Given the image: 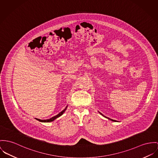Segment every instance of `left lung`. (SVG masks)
Masks as SVG:
<instances>
[{
  "instance_id": "8db88e82",
  "label": "left lung",
  "mask_w": 158,
  "mask_h": 158,
  "mask_svg": "<svg viewBox=\"0 0 158 158\" xmlns=\"http://www.w3.org/2000/svg\"><path fill=\"white\" fill-rule=\"evenodd\" d=\"M99 113H100V114H101L102 115H103V117H105V116H104V115H103V114H102V113H100V112H99ZM106 118H107V117H106ZM108 118L109 120H111V121H112V122H117L116 120H112V119H110V118Z\"/></svg>"
}]
</instances>
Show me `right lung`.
Returning <instances> with one entry per match:
<instances>
[{
    "instance_id": "add662e5",
    "label": "right lung",
    "mask_w": 158,
    "mask_h": 158,
    "mask_svg": "<svg viewBox=\"0 0 158 158\" xmlns=\"http://www.w3.org/2000/svg\"><path fill=\"white\" fill-rule=\"evenodd\" d=\"M67 106H66V108H65V109H64L63 110H62L61 112H60L58 115H55V116H54V117H52L51 118H49V119H48V120H40V119H38V118H36V120H37L38 121H39V122H43V123H49V122H53V121H54L55 119H56V118H58V117H60V116H61V115H62L65 112V110H66V109H67Z\"/></svg>"
}]
</instances>
